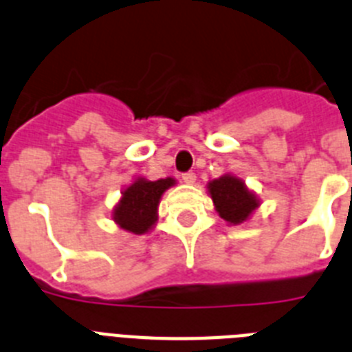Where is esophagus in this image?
Listing matches in <instances>:
<instances>
[{
	"label": "esophagus",
	"mask_w": 352,
	"mask_h": 352,
	"mask_svg": "<svg viewBox=\"0 0 352 352\" xmlns=\"http://www.w3.org/2000/svg\"><path fill=\"white\" fill-rule=\"evenodd\" d=\"M182 178H183V182L186 183V185H194L195 179H197V176H195V173H185Z\"/></svg>",
	"instance_id": "obj_1"
}]
</instances>
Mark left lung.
Listing matches in <instances>:
<instances>
[{"mask_svg": "<svg viewBox=\"0 0 352 352\" xmlns=\"http://www.w3.org/2000/svg\"><path fill=\"white\" fill-rule=\"evenodd\" d=\"M208 192L220 219L232 226L247 222L254 210L259 208L257 195L248 190L243 179L236 178L232 174H223L208 183Z\"/></svg>", "mask_w": 352, "mask_h": 352, "instance_id": "obj_1", "label": "left lung"}]
</instances>
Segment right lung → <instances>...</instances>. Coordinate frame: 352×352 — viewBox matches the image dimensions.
<instances>
[{"label":"right lung","mask_w":352,"mask_h":352,"mask_svg":"<svg viewBox=\"0 0 352 352\" xmlns=\"http://www.w3.org/2000/svg\"><path fill=\"white\" fill-rule=\"evenodd\" d=\"M173 185H176L174 178L157 182L138 178L121 192L120 203L113 210V220L132 234H146L157 222L162 195Z\"/></svg>","instance_id":"add662e5"}]
</instances>
